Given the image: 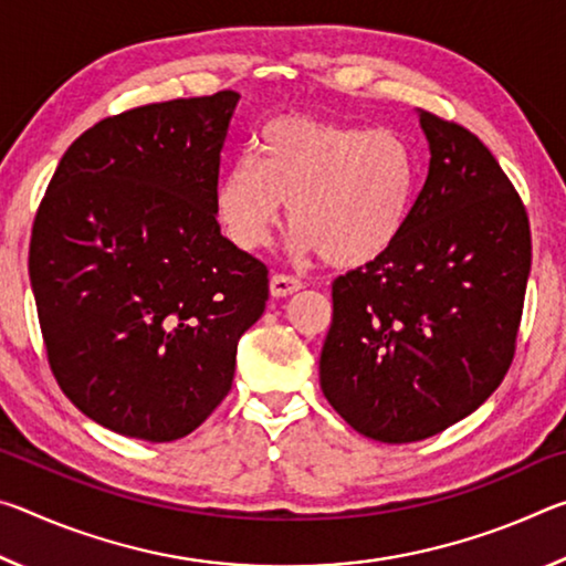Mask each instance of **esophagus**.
<instances>
[{
  "mask_svg": "<svg viewBox=\"0 0 566 566\" xmlns=\"http://www.w3.org/2000/svg\"><path fill=\"white\" fill-rule=\"evenodd\" d=\"M302 290V282L296 276L290 274H272L270 280V292L272 296H290L294 292Z\"/></svg>",
  "mask_w": 566,
  "mask_h": 566,
  "instance_id": "obj_1",
  "label": "esophagus"
}]
</instances>
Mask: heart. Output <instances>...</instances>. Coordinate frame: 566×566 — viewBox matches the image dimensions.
<instances>
[{"label": "heart", "instance_id": "1", "mask_svg": "<svg viewBox=\"0 0 566 566\" xmlns=\"http://www.w3.org/2000/svg\"><path fill=\"white\" fill-rule=\"evenodd\" d=\"M417 161L395 129L282 117L256 134L252 157L229 165L214 214L239 249L270 244L290 202L292 244L332 266L379 260L409 222Z\"/></svg>", "mask_w": 566, "mask_h": 566}]
</instances>
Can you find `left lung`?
Wrapping results in <instances>:
<instances>
[{
	"instance_id": "obj_1",
	"label": "left lung",
	"mask_w": 566,
	"mask_h": 566,
	"mask_svg": "<svg viewBox=\"0 0 566 566\" xmlns=\"http://www.w3.org/2000/svg\"><path fill=\"white\" fill-rule=\"evenodd\" d=\"M429 171L379 260L332 284L319 385L359 434L434 437L484 405L510 369L532 266L530 217L472 132L419 112Z\"/></svg>"
}]
</instances>
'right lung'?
<instances>
[{"label":"right lung","instance_id":"1","mask_svg":"<svg viewBox=\"0 0 566 566\" xmlns=\"http://www.w3.org/2000/svg\"><path fill=\"white\" fill-rule=\"evenodd\" d=\"M239 94L122 112L72 142L36 209L30 280L56 385L112 432L175 442L234 379L266 266L219 232Z\"/></svg>","mask_w":566,"mask_h":566}]
</instances>
